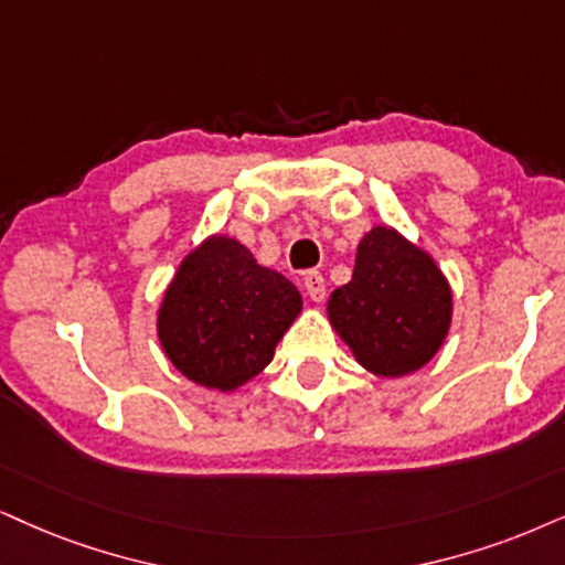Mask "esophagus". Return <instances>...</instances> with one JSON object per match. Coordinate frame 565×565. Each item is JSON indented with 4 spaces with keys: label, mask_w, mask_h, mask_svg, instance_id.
I'll return each mask as SVG.
<instances>
[{
    "label": "esophagus",
    "mask_w": 565,
    "mask_h": 565,
    "mask_svg": "<svg viewBox=\"0 0 565 565\" xmlns=\"http://www.w3.org/2000/svg\"><path fill=\"white\" fill-rule=\"evenodd\" d=\"M302 287L312 302H323L326 299V278L320 276L318 270H307L302 276Z\"/></svg>",
    "instance_id": "34e87169"
}]
</instances>
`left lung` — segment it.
Listing matches in <instances>:
<instances>
[{
  "instance_id": "left-lung-1",
  "label": "left lung",
  "mask_w": 565,
  "mask_h": 565,
  "mask_svg": "<svg viewBox=\"0 0 565 565\" xmlns=\"http://www.w3.org/2000/svg\"><path fill=\"white\" fill-rule=\"evenodd\" d=\"M326 312L367 373L404 377L425 367L446 341L454 291L427 249L377 224L356 245L352 281L331 291Z\"/></svg>"
}]
</instances>
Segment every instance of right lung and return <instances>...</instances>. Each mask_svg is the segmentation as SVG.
Returning <instances> with one entry per match:
<instances>
[{"label": "right lung", "mask_w": 565, "mask_h": 565, "mask_svg": "<svg viewBox=\"0 0 565 565\" xmlns=\"http://www.w3.org/2000/svg\"><path fill=\"white\" fill-rule=\"evenodd\" d=\"M302 295L260 266L230 234H211L184 255L163 289L156 335L163 354L195 385L232 394L274 360Z\"/></svg>", "instance_id": "1"}]
</instances>
